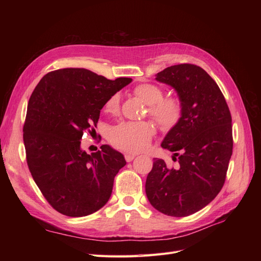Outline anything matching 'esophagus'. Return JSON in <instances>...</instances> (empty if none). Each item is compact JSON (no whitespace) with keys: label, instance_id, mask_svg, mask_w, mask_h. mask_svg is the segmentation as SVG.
<instances>
[{"label":"esophagus","instance_id":"34e87169","mask_svg":"<svg viewBox=\"0 0 261 261\" xmlns=\"http://www.w3.org/2000/svg\"><path fill=\"white\" fill-rule=\"evenodd\" d=\"M124 156H125L126 162H130V161L134 160V158H135L136 155L135 154H132V153H125Z\"/></svg>","mask_w":261,"mask_h":261}]
</instances>
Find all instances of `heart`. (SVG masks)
<instances>
[{"instance_id":"1","label":"heart","mask_w":261,"mask_h":261,"mask_svg":"<svg viewBox=\"0 0 261 261\" xmlns=\"http://www.w3.org/2000/svg\"><path fill=\"white\" fill-rule=\"evenodd\" d=\"M134 94L148 105V113L163 130L174 128L183 116V103L178 97H164L159 85L144 83L136 86ZM120 94L114 93L105 103V111L116 114L120 110ZM154 126L150 122H122L109 132V141L125 152L137 153L148 147L154 135Z\"/></svg>"}]
</instances>
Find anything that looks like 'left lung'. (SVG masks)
Segmentation results:
<instances>
[{"mask_svg": "<svg viewBox=\"0 0 261 261\" xmlns=\"http://www.w3.org/2000/svg\"><path fill=\"white\" fill-rule=\"evenodd\" d=\"M155 80L177 91L183 116L161 144L177 163L170 168L153 159L146 194L164 215L187 217L206 207L224 185L233 152L232 116L219 86L199 66L173 65Z\"/></svg>", "mask_w": 261, "mask_h": 261, "instance_id": "1", "label": "left lung"}]
</instances>
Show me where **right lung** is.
<instances>
[{
	"label": "right lung",
	"mask_w": 261,
	"mask_h": 261,
	"mask_svg": "<svg viewBox=\"0 0 261 261\" xmlns=\"http://www.w3.org/2000/svg\"><path fill=\"white\" fill-rule=\"evenodd\" d=\"M130 82L61 68L44 75L31 94L22 128L27 164L45 200L62 215H91L111 197L126 164L123 154L106 145L88 154L81 139L94 132L107 100Z\"/></svg>",
	"instance_id": "1"
}]
</instances>
